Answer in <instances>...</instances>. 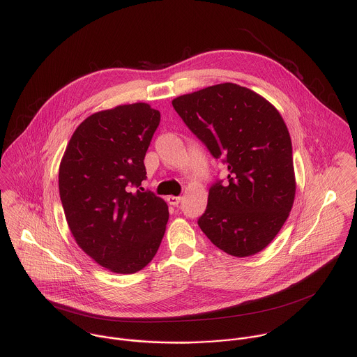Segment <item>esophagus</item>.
<instances>
[{
	"instance_id": "obj_1",
	"label": "esophagus",
	"mask_w": 357,
	"mask_h": 357,
	"mask_svg": "<svg viewBox=\"0 0 357 357\" xmlns=\"http://www.w3.org/2000/svg\"><path fill=\"white\" fill-rule=\"evenodd\" d=\"M181 197H167V202L169 204H172V206H178L180 202H181Z\"/></svg>"
}]
</instances>
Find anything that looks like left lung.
<instances>
[{"label":"left lung","mask_w":357,"mask_h":357,"mask_svg":"<svg viewBox=\"0 0 357 357\" xmlns=\"http://www.w3.org/2000/svg\"><path fill=\"white\" fill-rule=\"evenodd\" d=\"M172 104L229 172L227 184L217 180L210 187L198 225L227 255L261 252L283 227L296 197L291 139L282 115L253 91L231 82Z\"/></svg>","instance_id":"1"}]
</instances>
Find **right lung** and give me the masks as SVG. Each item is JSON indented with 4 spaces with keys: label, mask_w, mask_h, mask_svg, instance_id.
Returning <instances> with one entry per match:
<instances>
[{
    "label": "right lung",
    "mask_w": 357,
    "mask_h": 357,
    "mask_svg": "<svg viewBox=\"0 0 357 357\" xmlns=\"http://www.w3.org/2000/svg\"><path fill=\"white\" fill-rule=\"evenodd\" d=\"M160 122L147 102L88 116L73 133L59 169V192L78 246L115 273H135L153 259L169 220L166 202L139 188L144 156Z\"/></svg>",
    "instance_id": "add662e5"
}]
</instances>
